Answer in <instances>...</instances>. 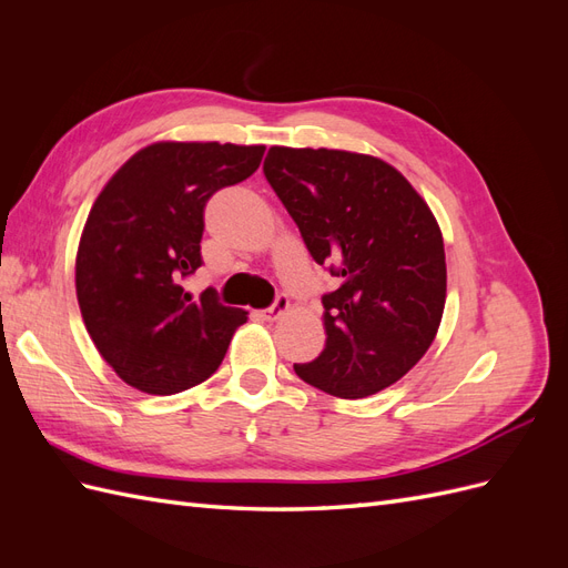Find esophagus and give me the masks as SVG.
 <instances>
[{
    "label": "esophagus",
    "instance_id": "esophagus-1",
    "mask_svg": "<svg viewBox=\"0 0 568 568\" xmlns=\"http://www.w3.org/2000/svg\"><path fill=\"white\" fill-rule=\"evenodd\" d=\"M288 313V298L286 296H277V301H274L267 311H263V317L267 320V322H277V320H282L284 315Z\"/></svg>",
    "mask_w": 568,
    "mask_h": 568
}]
</instances>
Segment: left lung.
I'll use <instances>...</instances> for the list:
<instances>
[{"mask_svg": "<svg viewBox=\"0 0 568 568\" xmlns=\"http://www.w3.org/2000/svg\"><path fill=\"white\" fill-rule=\"evenodd\" d=\"M263 170L315 263L341 282L322 296L326 346L296 374L336 398L384 390L419 363L440 326L448 270L432 209L367 153L270 146Z\"/></svg>", "mask_w": 568, "mask_h": 568, "instance_id": "1", "label": "left lung"}]
</instances>
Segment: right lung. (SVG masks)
Here are the masks:
<instances>
[{
	"label": "right lung",
	"mask_w": 568,
	"mask_h": 568,
	"mask_svg": "<svg viewBox=\"0 0 568 568\" xmlns=\"http://www.w3.org/2000/svg\"><path fill=\"white\" fill-rule=\"evenodd\" d=\"M265 146L156 142L101 189L75 257L84 326L101 357L136 390L170 395L220 367L242 307L201 298L182 280L201 267L203 209L222 186L251 178Z\"/></svg>",
	"instance_id": "1"
}]
</instances>
